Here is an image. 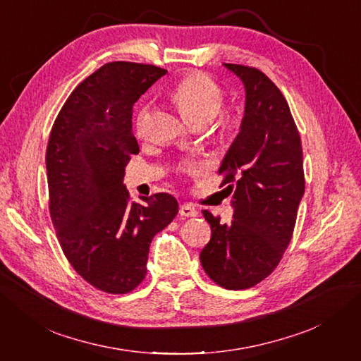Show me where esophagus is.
I'll return each instance as SVG.
<instances>
[{
    "label": "esophagus",
    "mask_w": 361,
    "mask_h": 361,
    "mask_svg": "<svg viewBox=\"0 0 361 361\" xmlns=\"http://www.w3.org/2000/svg\"><path fill=\"white\" fill-rule=\"evenodd\" d=\"M179 214H180L182 216H195V215H197V209H195V207H194L192 204L185 203V204H180Z\"/></svg>",
    "instance_id": "esophagus-1"
}]
</instances>
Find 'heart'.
Here are the masks:
<instances>
[{
  "label": "heart",
  "instance_id": "b5f03b06",
  "mask_svg": "<svg viewBox=\"0 0 361 361\" xmlns=\"http://www.w3.org/2000/svg\"><path fill=\"white\" fill-rule=\"evenodd\" d=\"M173 99L178 104L183 117L194 125H204L220 112L226 94L214 78L206 73H191L178 82L173 90ZM147 108H143L137 117V134L146 133ZM241 118L232 113H221L214 122V134L221 141H227L238 133ZM188 170H194V164H188Z\"/></svg>",
  "mask_w": 361,
  "mask_h": 361
}]
</instances>
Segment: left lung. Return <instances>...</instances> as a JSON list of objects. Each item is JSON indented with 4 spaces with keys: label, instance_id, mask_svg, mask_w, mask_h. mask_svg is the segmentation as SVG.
<instances>
[{
    "label": "left lung",
    "instance_id": "8db88e82",
    "mask_svg": "<svg viewBox=\"0 0 361 361\" xmlns=\"http://www.w3.org/2000/svg\"><path fill=\"white\" fill-rule=\"evenodd\" d=\"M245 85L241 130L218 173L233 199V220L202 211L211 241L200 253L218 286L241 290L265 280L279 265L293 233L304 194L298 128L279 87L251 66L224 63Z\"/></svg>",
    "mask_w": 361,
    "mask_h": 361
}]
</instances>
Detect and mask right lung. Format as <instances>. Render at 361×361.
I'll return each instance as SVG.
<instances>
[{
  "label": "right lung",
  "instance_id": "right-lung-1",
  "mask_svg": "<svg viewBox=\"0 0 361 361\" xmlns=\"http://www.w3.org/2000/svg\"><path fill=\"white\" fill-rule=\"evenodd\" d=\"M154 64L113 61L76 85L52 125L47 149L49 214L64 256L92 286L134 290L149 247L179 211L167 192L130 200L125 167L140 149L133 106L166 75Z\"/></svg>",
  "mask_w": 361,
  "mask_h": 361
}]
</instances>
